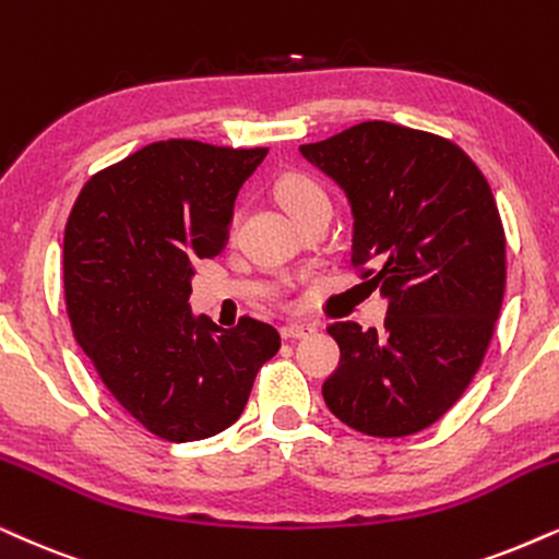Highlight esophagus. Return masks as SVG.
<instances>
[{
  "label": "esophagus",
  "instance_id": "obj_1",
  "mask_svg": "<svg viewBox=\"0 0 559 559\" xmlns=\"http://www.w3.org/2000/svg\"><path fill=\"white\" fill-rule=\"evenodd\" d=\"M314 332V324L309 322H286L284 328H281V335L284 337H307Z\"/></svg>",
  "mask_w": 559,
  "mask_h": 559
}]
</instances>
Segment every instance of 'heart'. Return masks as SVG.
I'll use <instances>...</instances> for the list:
<instances>
[{
	"instance_id": "1",
	"label": "heart",
	"mask_w": 559,
	"mask_h": 559,
	"mask_svg": "<svg viewBox=\"0 0 559 559\" xmlns=\"http://www.w3.org/2000/svg\"><path fill=\"white\" fill-rule=\"evenodd\" d=\"M273 190L275 198L281 201V206H284L294 218H301L312 209L330 206L328 190L307 173H284L275 180Z\"/></svg>"
}]
</instances>
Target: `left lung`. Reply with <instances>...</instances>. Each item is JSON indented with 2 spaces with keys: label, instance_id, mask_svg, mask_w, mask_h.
Masks as SVG:
<instances>
[{
  "label": "left lung",
  "instance_id": "1",
  "mask_svg": "<svg viewBox=\"0 0 559 559\" xmlns=\"http://www.w3.org/2000/svg\"><path fill=\"white\" fill-rule=\"evenodd\" d=\"M353 209L350 265L390 299L384 328L332 322L330 413L402 438L441 420L475 379L506 292V231L485 175L454 141L386 121L299 146Z\"/></svg>",
  "mask_w": 559,
  "mask_h": 559
}]
</instances>
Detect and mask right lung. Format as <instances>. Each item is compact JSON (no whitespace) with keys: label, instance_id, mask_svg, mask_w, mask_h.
<instances>
[{"label":"right lung","instance_id":"obj_1","mask_svg":"<svg viewBox=\"0 0 559 559\" xmlns=\"http://www.w3.org/2000/svg\"><path fill=\"white\" fill-rule=\"evenodd\" d=\"M265 154L154 141L92 175L69 214L63 299L76 343L105 390L165 441L237 423L281 348L273 324L242 314L218 328L188 307L195 263L227 247L235 198Z\"/></svg>","mask_w":559,"mask_h":559}]
</instances>
